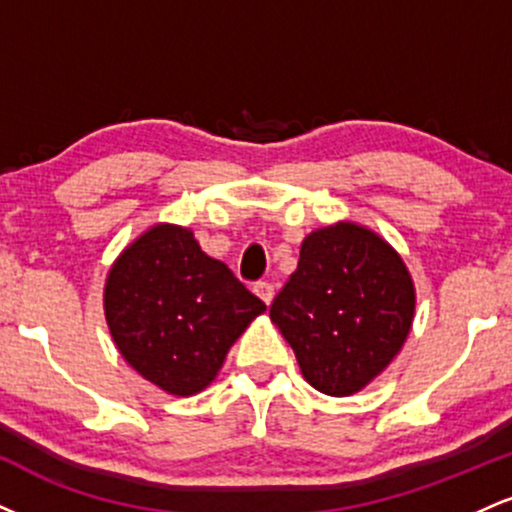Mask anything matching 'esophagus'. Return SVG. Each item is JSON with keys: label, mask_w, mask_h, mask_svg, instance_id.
Masks as SVG:
<instances>
[{"label": "esophagus", "mask_w": 512, "mask_h": 512, "mask_svg": "<svg viewBox=\"0 0 512 512\" xmlns=\"http://www.w3.org/2000/svg\"><path fill=\"white\" fill-rule=\"evenodd\" d=\"M252 291H255L257 296H260L267 305L274 301V286L269 284V281H257V284L252 286Z\"/></svg>", "instance_id": "esophagus-1"}]
</instances>
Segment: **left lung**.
Listing matches in <instances>:
<instances>
[{"instance_id": "obj_1", "label": "left lung", "mask_w": 512, "mask_h": 512, "mask_svg": "<svg viewBox=\"0 0 512 512\" xmlns=\"http://www.w3.org/2000/svg\"><path fill=\"white\" fill-rule=\"evenodd\" d=\"M416 291L407 264L378 233L351 221L303 240L298 269L269 317L315 390L346 397L378 378L407 342Z\"/></svg>"}]
</instances>
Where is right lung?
Masks as SVG:
<instances>
[{"instance_id": "right-lung-1", "label": "right lung", "mask_w": 512, "mask_h": 512, "mask_svg": "<svg viewBox=\"0 0 512 512\" xmlns=\"http://www.w3.org/2000/svg\"><path fill=\"white\" fill-rule=\"evenodd\" d=\"M103 308L129 366L168 395L190 397L219 375L267 305L199 248L190 228L156 223L110 267Z\"/></svg>"}]
</instances>
